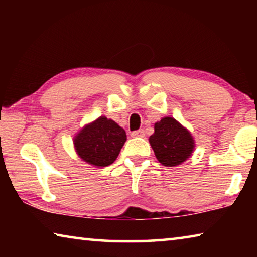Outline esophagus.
Masks as SVG:
<instances>
[{
	"label": "esophagus",
	"instance_id": "obj_1",
	"mask_svg": "<svg viewBox=\"0 0 257 257\" xmlns=\"http://www.w3.org/2000/svg\"><path fill=\"white\" fill-rule=\"evenodd\" d=\"M144 136H145V133L143 129H139V130H136V132L132 133V137H144Z\"/></svg>",
	"mask_w": 257,
	"mask_h": 257
}]
</instances>
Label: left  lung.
<instances>
[{
	"mask_svg": "<svg viewBox=\"0 0 257 257\" xmlns=\"http://www.w3.org/2000/svg\"><path fill=\"white\" fill-rule=\"evenodd\" d=\"M149 141L156 159L164 167L182 164L195 150L193 135L172 116H164L154 123V134Z\"/></svg>",
	"mask_w": 257,
	"mask_h": 257,
	"instance_id": "left-lung-1",
	"label": "left lung"
}]
</instances>
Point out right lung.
Returning a JSON list of instances; mask_svg holds the SVG:
<instances>
[{
	"mask_svg": "<svg viewBox=\"0 0 257 257\" xmlns=\"http://www.w3.org/2000/svg\"><path fill=\"white\" fill-rule=\"evenodd\" d=\"M127 141L123 128L106 116L85 124L73 137V147L84 162L95 168H104L118 158Z\"/></svg>",
	"mask_w": 257,
	"mask_h": 257,
	"instance_id": "right-lung-1",
	"label": "right lung"
}]
</instances>
